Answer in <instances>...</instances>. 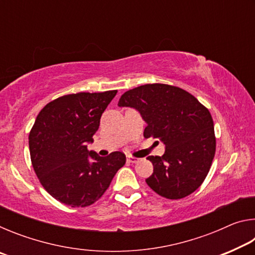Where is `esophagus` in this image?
Returning a JSON list of instances; mask_svg holds the SVG:
<instances>
[{
  "mask_svg": "<svg viewBox=\"0 0 255 255\" xmlns=\"http://www.w3.org/2000/svg\"><path fill=\"white\" fill-rule=\"evenodd\" d=\"M127 161H128L129 163H137L138 161H139V158L133 157V156H130V155H128V156H127Z\"/></svg>",
  "mask_w": 255,
  "mask_h": 255,
  "instance_id": "34e87169",
  "label": "esophagus"
}]
</instances>
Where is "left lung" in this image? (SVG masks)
<instances>
[{"label": "left lung", "instance_id": "obj_1", "mask_svg": "<svg viewBox=\"0 0 255 255\" xmlns=\"http://www.w3.org/2000/svg\"><path fill=\"white\" fill-rule=\"evenodd\" d=\"M139 112L144 137L165 145L163 156L147 157L154 171L148 187L167 199H181L200 187L216 150L210 112L184 90L167 84H145L125 92L118 102Z\"/></svg>", "mask_w": 255, "mask_h": 255}]
</instances>
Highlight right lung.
I'll return each instance as SVG.
<instances>
[{"mask_svg": "<svg viewBox=\"0 0 255 255\" xmlns=\"http://www.w3.org/2000/svg\"><path fill=\"white\" fill-rule=\"evenodd\" d=\"M116 94V90L68 94L49 102L37 116L29 133L33 170L46 191L64 205L94 204L126 163L122 152L102 157L88 150Z\"/></svg>", "mask_w": 255, "mask_h": 255, "instance_id": "right-lung-1", "label": "right lung"}]
</instances>
